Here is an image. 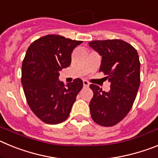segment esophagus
I'll list each match as a JSON object with an SVG mask.
<instances>
[{
	"label": "esophagus",
	"mask_w": 158,
	"mask_h": 158,
	"mask_svg": "<svg viewBox=\"0 0 158 158\" xmlns=\"http://www.w3.org/2000/svg\"><path fill=\"white\" fill-rule=\"evenodd\" d=\"M83 85H84V87H85V88L89 87V81H85V80H84L83 81Z\"/></svg>",
	"instance_id": "esophagus-1"
}]
</instances>
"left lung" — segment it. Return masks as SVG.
Wrapping results in <instances>:
<instances>
[{"instance_id": "8db88e82", "label": "left lung", "mask_w": 158, "mask_h": 158, "mask_svg": "<svg viewBox=\"0 0 158 158\" xmlns=\"http://www.w3.org/2000/svg\"><path fill=\"white\" fill-rule=\"evenodd\" d=\"M102 56L100 72L111 83L104 92L91 84L93 92L89 107L92 118L100 126L112 127L125 118L136 98L140 85V62L134 47L121 40L89 43Z\"/></svg>"}]
</instances>
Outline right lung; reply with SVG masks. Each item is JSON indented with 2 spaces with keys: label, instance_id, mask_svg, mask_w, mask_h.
<instances>
[{
  "label": "right lung",
  "instance_id": "obj_1",
  "mask_svg": "<svg viewBox=\"0 0 158 158\" xmlns=\"http://www.w3.org/2000/svg\"><path fill=\"white\" fill-rule=\"evenodd\" d=\"M82 41L47 35L29 46L22 63L21 82L29 107L47 124H58L69 117L83 81L68 85L58 80L59 71L69 66L71 54Z\"/></svg>",
  "mask_w": 158,
  "mask_h": 158
}]
</instances>
